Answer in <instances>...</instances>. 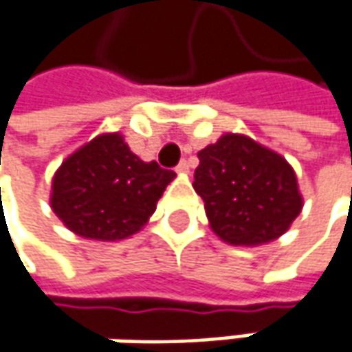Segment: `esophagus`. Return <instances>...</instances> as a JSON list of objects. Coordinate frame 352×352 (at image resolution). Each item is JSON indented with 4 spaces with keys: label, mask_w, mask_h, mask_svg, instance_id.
Here are the masks:
<instances>
[{
    "label": "esophagus",
    "mask_w": 352,
    "mask_h": 352,
    "mask_svg": "<svg viewBox=\"0 0 352 352\" xmlns=\"http://www.w3.org/2000/svg\"><path fill=\"white\" fill-rule=\"evenodd\" d=\"M175 171L177 173H189V163H187V161H181V163L177 165Z\"/></svg>",
    "instance_id": "esophagus-1"
}]
</instances>
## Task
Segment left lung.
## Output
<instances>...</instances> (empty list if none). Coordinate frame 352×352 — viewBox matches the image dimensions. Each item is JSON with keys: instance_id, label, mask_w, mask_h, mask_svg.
<instances>
[{"instance_id": "1", "label": "left lung", "mask_w": 352, "mask_h": 352, "mask_svg": "<svg viewBox=\"0 0 352 352\" xmlns=\"http://www.w3.org/2000/svg\"><path fill=\"white\" fill-rule=\"evenodd\" d=\"M197 157L193 187L223 241L260 245L282 236L298 217L296 175L278 153L241 135H223Z\"/></svg>"}]
</instances>
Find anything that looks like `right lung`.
I'll use <instances>...</instances> for the list:
<instances>
[{"mask_svg":"<svg viewBox=\"0 0 352 352\" xmlns=\"http://www.w3.org/2000/svg\"><path fill=\"white\" fill-rule=\"evenodd\" d=\"M173 179L155 161H141L118 133L100 135L56 171L50 204L82 238L124 240L143 228Z\"/></svg>","mask_w":352,"mask_h":352,"instance_id":"add662e5","label":"right lung"}]
</instances>
